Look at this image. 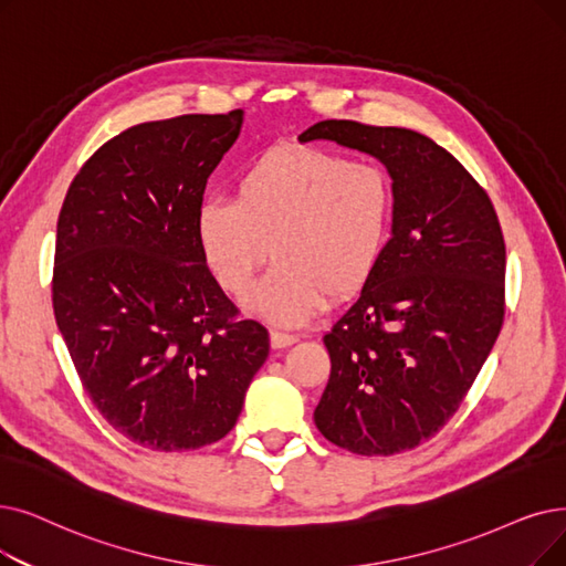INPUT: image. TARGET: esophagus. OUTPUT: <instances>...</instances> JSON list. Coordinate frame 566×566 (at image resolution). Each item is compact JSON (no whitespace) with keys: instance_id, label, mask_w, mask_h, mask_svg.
Masks as SVG:
<instances>
[{"instance_id":"obj_1","label":"esophagus","mask_w":566,"mask_h":566,"mask_svg":"<svg viewBox=\"0 0 566 566\" xmlns=\"http://www.w3.org/2000/svg\"><path fill=\"white\" fill-rule=\"evenodd\" d=\"M293 342H298V337H296V335L280 333V331H273V333H270V347H273V349H284V347H291Z\"/></svg>"}]
</instances>
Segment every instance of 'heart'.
Listing matches in <instances>:
<instances>
[{"instance_id":"b5f03b06","label":"heart","mask_w":566,"mask_h":566,"mask_svg":"<svg viewBox=\"0 0 566 566\" xmlns=\"http://www.w3.org/2000/svg\"><path fill=\"white\" fill-rule=\"evenodd\" d=\"M392 214V187L373 161H349L312 145L273 147L242 168L233 201L208 199L196 235L212 277L231 298L282 326L310 322L333 301H347L373 277Z\"/></svg>"}]
</instances>
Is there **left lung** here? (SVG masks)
Here are the masks:
<instances>
[{
  "label": "left lung",
  "mask_w": 566,
  "mask_h": 566,
  "mask_svg": "<svg viewBox=\"0 0 566 566\" xmlns=\"http://www.w3.org/2000/svg\"><path fill=\"white\" fill-rule=\"evenodd\" d=\"M316 138L388 168L392 235L360 298L324 335L331 379L314 423L352 453H402L447 426L502 331V227L470 170L419 132L324 119L301 134Z\"/></svg>",
  "instance_id": "left-lung-1"
}]
</instances>
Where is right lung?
Wrapping results in <instances>:
<instances>
[{
    "label": "right lung",
    "instance_id": "obj_1",
    "mask_svg": "<svg viewBox=\"0 0 566 566\" xmlns=\"http://www.w3.org/2000/svg\"><path fill=\"white\" fill-rule=\"evenodd\" d=\"M240 125L242 111L143 122L83 164L60 210L57 328L92 405L153 451L229 434L270 352L196 235L208 178Z\"/></svg>",
    "mask_w": 566,
    "mask_h": 566
}]
</instances>
